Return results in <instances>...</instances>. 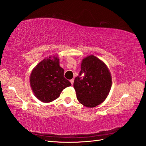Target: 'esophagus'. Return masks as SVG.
I'll list each match as a JSON object with an SVG mask.
<instances>
[{"mask_svg": "<svg viewBox=\"0 0 146 146\" xmlns=\"http://www.w3.org/2000/svg\"><path fill=\"white\" fill-rule=\"evenodd\" d=\"M70 83L72 84V85H73V83H74V79H70Z\"/></svg>", "mask_w": 146, "mask_h": 146, "instance_id": "obj_1", "label": "esophagus"}]
</instances>
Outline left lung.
Returning a JSON list of instances; mask_svg holds the SVG:
<instances>
[{
    "instance_id": "8db88e82",
    "label": "left lung",
    "mask_w": 146,
    "mask_h": 146,
    "mask_svg": "<svg viewBox=\"0 0 146 146\" xmlns=\"http://www.w3.org/2000/svg\"><path fill=\"white\" fill-rule=\"evenodd\" d=\"M79 75L74 88L78 101L84 106L95 107L106 100L112 86V77L103 61L94 55L82 60Z\"/></svg>"
}]
</instances>
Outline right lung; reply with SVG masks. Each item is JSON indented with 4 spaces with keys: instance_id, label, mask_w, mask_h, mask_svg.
I'll return each instance as SVG.
<instances>
[{
    "instance_id": "obj_1",
    "label": "right lung",
    "mask_w": 146,
    "mask_h": 146,
    "mask_svg": "<svg viewBox=\"0 0 146 146\" xmlns=\"http://www.w3.org/2000/svg\"><path fill=\"white\" fill-rule=\"evenodd\" d=\"M58 57L45 58L33 68L30 76V86L34 95L48 103L60 97L63 90L71 86L64 78V70L60 66Z\"/></svg>"
}]
</instances>
